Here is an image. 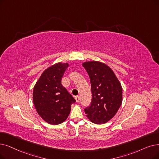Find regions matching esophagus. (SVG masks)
I'll list each match as a JSON object with an SVG mask.
<instances>
[{
    "label": "esophagus",
    "instance_id": "34e87169",
    "mask_svg": "<svg viewBox=\"0 0 159 159\" xmlns=\"http://www.w3.org/2000/svg\"><path fill=\"white\" fill-rule=\"evenodd\" d=\"M75 99H76V101H77V102H79L80 101V98L79 96H76L75 97Z\"/></svg>",
    "mask_w": 159,
    "mask_h": 159
}]
</instances>
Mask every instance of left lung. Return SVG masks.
<instances>
[{
    "label": "left lung",
    "mask_w": 159,
    "mask_h": 159,
    "mask_svg": "<svg viewBox=\"0 0 159 159\" xmlns=\"http://www.w3.org/2000/svg\"><path fill=\"white\" fill-rule=\"evenodd\" d=\"M91 82L92 98L90 106L84 109L87 118L95 124L111 120L121 105L122 86L112 70L98 61L82 64Z\"/></svg>",
    "instance_id": "8db88e82"
}]
</instances>
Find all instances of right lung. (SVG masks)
<instances>
[{
	"mask_svg": "<svg viewBox=\"0 0 159 159\" xmlns=\"http://www.w3.org/2000/svg\"><path fill=\"white\" fill-rule=\"evenodd\" d=\"M68 63L58 62L42 73L34 87L32 99L37 112L45 121L58 125L66 120L75 102L72 95L61 85Z\"/></svg>",
	"mask_w": 159,
	"mask_h": 159,
	"instance_id": "add662e5",
	"label": "right lung"
}]
</instances>
